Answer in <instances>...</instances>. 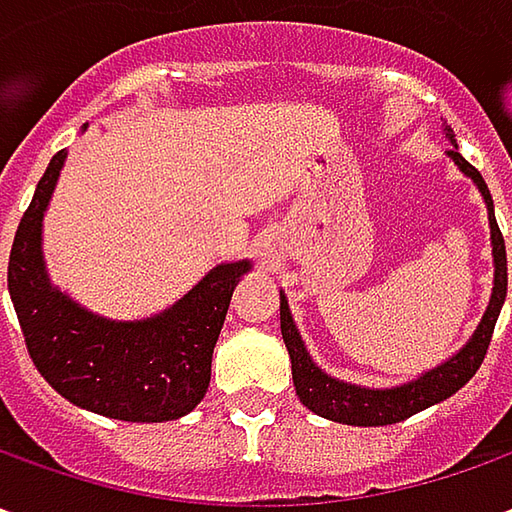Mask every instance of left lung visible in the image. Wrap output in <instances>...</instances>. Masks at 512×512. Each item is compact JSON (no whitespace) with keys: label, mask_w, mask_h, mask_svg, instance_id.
Returning <instances> with one entry per match:
<instances>
[{"label":"left lung","mask_w":512,"mask_h":512,"mask_svg":"<svg viewBox=\"0 0 512 512\" xmlns=\"http://www.w3.org/2000/svg\"><path fill=\"white\" fill-rule=\"evenodd\" d=\"M444 130H447V136L453 142V150H447V153L479 185L484 202L490 207L493 259H496V282H493L496 287H493L490 307L484 313L476 336L464 344L462 353H456L450 362H444L442 367L424 373L419 382L404 384V387H396V390H364V387H353V384L330 379L316 364L310 362L305 344H302L299 333H296V325L290 319L285 296H282V339H285L290 362H293L296 396L302 399L307 410H313V413H319L325 419H333V422L342 424H359V427H379V424L404 422V419H410L413 413H419L424 407L444 402L447 396H453L459 387H464V384L476 376V370L482 367L484 356H487V347H490V339H493V327H496V319L502 313L504 296H507V250H504V236L502 230H499L496 216H493V199H490V190L484 185L482 173L473 168L462 153H459L450 128Z\"/></svg>","instance_id":"8db88e82"}]
</instances>
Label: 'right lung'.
Listing matches in <instances>:
<instances>
[{
    "label": "right lung",
    "instance_id": "add662e5",
    "mask_svg": "<svg viewBox=\"0 0 512 512\" xmlns=\"http://www.w3.org/2000/svg\"><path fill=\"white\" fill-rule=\"evenodd\" d=\"M65 165L50 159L8 262V290L30 359L42 379L76 407L122 422H170L205 399L210 359L247 262L219 265L148 322H108L53 290L42 262V216Z\"/></svg>",
    "mask_w": 512,
    "mask_h": 512
}]
</instances>
